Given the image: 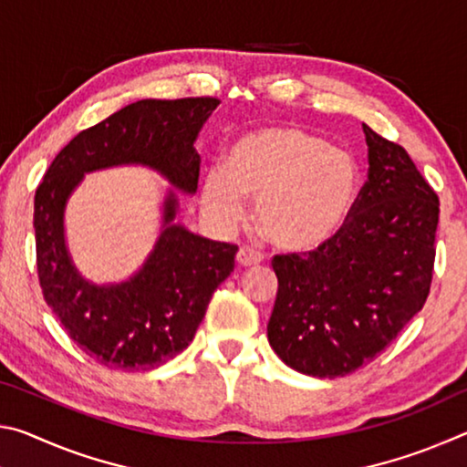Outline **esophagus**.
<instances>
[{
  "instance_id": "34e87169",
  "label": "esophagus",
  "mask_w": 467,
  "mask_h": 467,
  "mask_svg": "<svg viewBox=\"0 0 467 467\" xmlns=\"http://www.w3.org/2000/svg\"><path fill=\"white\" fill-rule=\"evenodd\" d=\"M264 262V253H259L251 247H241L239 253H236V264L243 267H253L259 265Z\"/></svg>"
}]
</instances>
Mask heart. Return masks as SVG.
Masks as SVG:
<instances>
[{
    "instance_id": "obj_1",
    "label": "heart",
    "mask_w": 467,
    "mask_h": 467,
    "mask_svg": "<svg viewBox=\"0 0 467 467\" xmlns=\"http://www.w3.org/2000/svg\"><path fill=\"white\" fill-rule=\"evenodd\" d=\"M357 189L350 154L296 125H267L236 138L223 169L205 172L202 208L214 224L234 226L243 197H255L253 220L267 241L313 251L342 226Z\"/></svg>"
}]
</instances>
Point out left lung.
I'll return each mask as SVG.
<instances>
[{
	"label": "left lung",
	"instance_id": "left-lung-1",
	"mask_svg": "<svg viewBox=\"0 0 467 467\" xmlns=\"http://www.w3.org/2000/svg\"><path fill=\"white\" fill-rule=\"evenodd\" d=\"M368 179L342 228L309 253L275 255L274 352L298 373L336 379L368 365L431 292L439 197L400 144L362 123Z\"/></svg>",
	"mask_w": 467,
	"mask_h": 467
}]
</instances>
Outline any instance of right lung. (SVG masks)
I'll return each mask as SVG.
<instances>
[{"mask_svg":"<svg viewBox=\"0 0 467 467\" xmlns=\"http://www.w3.org/2000/svg\"><path fill=\"white\" fill-rule=\"evenodd\" d=\"M218 99H146L78 133L55 156L35 195L36 270L43 296L67 336L100 365L148 370L192 344L214 290L234 270L239 247L172 224L177 197L164 200V224L141 270L121 284H92L66 247L63 212L84 172L144 164L195 193L200 154L193 141Z\"/></svg>","mask_w":467,"mask_h":467,"instance_id":"1","label":"right lung"}]
</instances>
